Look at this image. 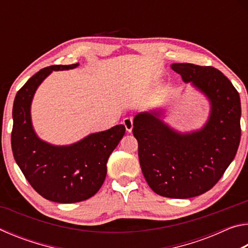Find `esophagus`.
I'll return each mask as SVG.
<instances>
[{"label":"esophagus","instance_id":"esophagus-1","mask_svg":"<svg viewBox=\"0 0 248 248\" xmlns=\"http://www.w3.org/2000/svg\"><path fill=\"white\" fill-rule=\"evenodd\" d=\"M123 124H124V125L125 127V130H127L128 132H131L132 131V128H133L132 118H129V117H127V118L124 119Z\"/></svg>","mask_w":248,"mask_h":248}]
</instances>
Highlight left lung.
Segmentation results:
<instances>
[{
    "instance_id": "8db88e82",
    "label": "left lung",
    "mask_w": 248,
    "mask_h": 248,
    "mask_svg": "<svg viewBox=\"0 0 248 248\" xmlns=\"http://www.w3.org/2000/svg\"><path fill=\"white\" fill-rule=\"evenodd\" d=\"M170 68L209 100L207 123L179 132L164 123V109H154L136 115L132 132L151 189L187 199L211 189L234 159L241 140V99L230 79L212 66L173 63Z\"/></svg>"
}]
</instances>
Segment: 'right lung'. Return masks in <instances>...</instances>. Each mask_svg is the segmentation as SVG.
<instances>
[{"label": "right lung", "mask_w": 248, "mask_h": 248, "mask_svg": "<svg viewBox=\"0 0 248 248\" xmlns=\"http://www.w3.org/2000/svg\"><path fill=\"white\" fill-rule=\"evenodd\" d=\"M77 66L78 63L40 70L17 92L13 105L12 150L15 161L33 189L59 203L79 202L99 190L106 178L109 155L125 131L124 124H117L69 145H54L37 136L31 114L37 89L52 71Z\"/></svg>", "instance_id": "right-lung-1"}]
</instances>
